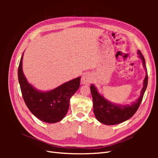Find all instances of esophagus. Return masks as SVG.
I'll return each instance as SVG.
<instances>
[{
  "label": "esophagus",
  "instance_id": "1",
  "mask_svg": "<svg viewBox=\"0 0 158 158\" xmlns=\"http://www.w3.org/2000/svg\"><path fill=\"white\" fill-rule=\"evenodd\" d=\"M81 83L83 85H89L92 82V76L90 73H85L82 76Z\"/></svg>",
  "mask_w": 158,
  "mask_h": 158
}]
</instances>
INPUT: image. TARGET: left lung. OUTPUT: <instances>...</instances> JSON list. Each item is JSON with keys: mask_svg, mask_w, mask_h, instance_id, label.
I'll return each mask as SVG.
<instances>
[{"mask_svg": "<svg viewBox=\"0 0 158 158\" xmlns=\"http://www.w3.org/2000/svg\"><path fill=\"white\" fill-rule=\"evenodd\" d=\"M137 54L139 58L142 60L146 75L143 81V87L140 92V94L135 102H133L130 105H125L112 103L100 94L94 85H91L90 91L93 99L94 113L97 120L100 123L105 125H116L121 123L131 118L138 110L148 83V76L145 58L139 50L137 52Z\"/></svg>", "mask_w": 158, "mask_h": 158, "instance_id": "left-lung-1", "label": "left lung"}]
</instances>
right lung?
<instances>
[{"mask_svg":"<svg viewBox=\"0 0 158 158\" xmlns=\"http://www.w3.org/2000/svg\"><path fill=\"white\" fill-rule=\"evenodd\" d=\"M23 53L18 68V80L23 100L31 112L43 122L56 123L65 117L70 99L80 85L81 77L70 80L48 92L35 88L26 79L22 70Z\"/></svg>","mask_w":158,"mask_h":158,"instance_id":"1","label":"right lung"}]
</instances>
